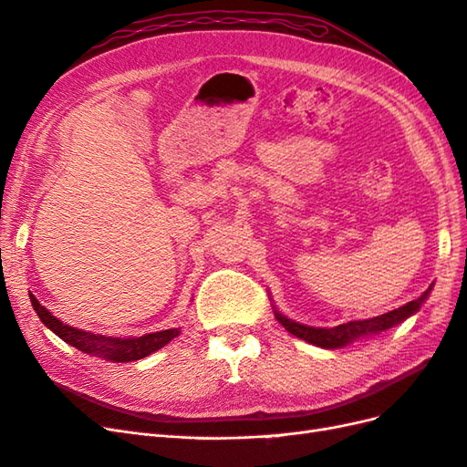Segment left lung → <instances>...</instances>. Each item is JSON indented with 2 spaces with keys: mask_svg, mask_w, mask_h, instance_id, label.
<instances>
[{
  "mask_svg": "<svg viewBox=\"0 0 467 467\" xmlns=\"http://www.w3.org/2000/svg\"><path fill=\"white\" fill-rule=\"evenodd\" d=\"M431 290L432 288H429L425 294L420 296V298L409 302L398 309H391V312H388L384 316H378L372 319H362V321H348V323L337 325V327H329V329L327 327H307V325L296 323V321L288 319L286 316H282L280 312H276V309H275V316H276L278 323H282V327H285L288 333H292L294 337L304 338V341L312 343L316 347H321V348H341L352 341H357V338H360V337L381 333V331L393 327V325L405 321L407 317H411L422 306V302L427 300Z\"/></svg>",
  "mask_w": 467,
  "mask_h": 467,
  "instance_id": "1",
  "label": "left lung"
}]
</instances>
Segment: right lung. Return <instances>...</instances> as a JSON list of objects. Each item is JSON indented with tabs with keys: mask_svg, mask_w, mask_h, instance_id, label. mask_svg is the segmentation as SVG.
I'll return each mask as SVG.
<instances>
[{
	"mask_svg": "<svg viewBox=\"0 0 467 467\" xmlns=\"http://www.w3.org/2000/svg\"><path fill=\"white\" fill-rule=\"evenodd\" d=\"M31 304L35 307L36 316L40 317V321L47 325V327L58 335L62 341H66L67 345L76 347L81 352H88V355L93 357H101L105 360H112V362H132V360H140L146 358L151 352L160 350L161 347H165L171 338H175L181 331L175 329H165V331H155V333H148L142 337H130V338H120V337H105L99 333H91V331H81L76 327H69V325L62 323L58 317L52 316L45 306H40V302L35 298L33 294H29Z\"/></svg>",
	"mask_w": 467,
	"mask_h": 467,
	"instance_id": "add662e5",
	"label": "right lung"
}]
</instances>
